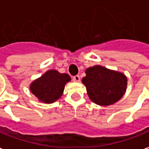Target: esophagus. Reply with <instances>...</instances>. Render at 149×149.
<instances>
[{
  "instance_id": "34e87169",
  "label": "esophagus",
  "mask_w": 149,
  "mask_h": 149,
  "mask_svg": "<svg viewBox=\"0 0 149 149\" xmlns=\"http://www.w3.org/2000/svg\"><path fill=\"white\" fill-rule=\"evenodd\" d=\"M73 80H74V82H79L80 81V77L79 75H75V76L73 77Z\"/></svg>"
}]
</instances>
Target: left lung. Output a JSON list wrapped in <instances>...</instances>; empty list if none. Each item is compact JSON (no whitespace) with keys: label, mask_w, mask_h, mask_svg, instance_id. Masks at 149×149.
<instances>
[{"label":"left lung","mask_w":149,"mask_h":149,"mask_svg":"<svg viewBox=\"0 0 149 149\" xmlns=\"http://www.w3.org/2000/svg\"><path fill=\"white\" fill-rule=\"evenodd\" d=\"M82 83L90 100L101 106L113 104L123 96L127 87V78L123 73L96 65L86 69Z\"/></svg>","instance_id":"1"}]
</instances>
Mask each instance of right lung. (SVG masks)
<instances>
[{
	"mask_svg": "<svg viewBox=\"0 0 149 149\" xmlns=\"http://www.w3.org/2000/svg\"><path fill=\"white\" fill-rule=\"evenodd\" d=\"M70 80L71 78L68 74L49 70L31 83L30 91L39 101L52 104L62 96L65 85Z\"/></svg>",
	"mask_w": 149,
	"mask_h": 149,
	"instance_id": "1",
	"label": "right lung"
}]
</instances>
